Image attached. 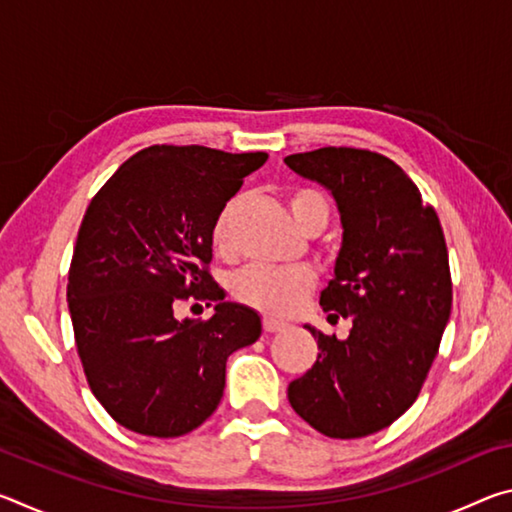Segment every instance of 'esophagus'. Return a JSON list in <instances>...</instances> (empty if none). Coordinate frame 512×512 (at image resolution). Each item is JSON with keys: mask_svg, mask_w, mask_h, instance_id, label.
I'll list each match as a JSON object with an SVG mask.
<instances>
[{"mask_svg": "<svg viewBox=\"0 0 512 512\" xmlns=\"http://www.w3.org/2000/svg\"><path fill=\"white\" fill-rule=\"evenodd\" d=\"M284 327H287V323H282V320H275V318H264V329H266V332L275 334V332H282Z\"/></svg>", "mask_w": 512, "mask_h": 512, "instance_id": "34e87169", "label": "esophagus"}]
</instances>
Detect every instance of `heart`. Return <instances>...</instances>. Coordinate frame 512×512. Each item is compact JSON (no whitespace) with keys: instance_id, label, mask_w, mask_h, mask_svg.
I'll list each match as a JSON object with an SVG mask.
<instances>
[{"instance_id":"b5f03b06","label":"heart","mask_w":512,"mask_h":512,"mask_svg":"<svg viewBox=\"0 0 512 512\" xmlns=\"http://www.w3.org/2000/svg\"><path fill=\"white\" fill-rule=\"evenodd\" d=\"M241 205V198H232L219 212L212 228L214 248L230 250L232 244V219ZM289 210L293 221L302 232L311 228L323 230L329 219L327 198L318 189L300 187L289 194ZM316 275L307 266H248L230 280V293L244 305L264 311L271 316H289L296 311L307 293L314 289Z\"/></svg>"}]
</instances>
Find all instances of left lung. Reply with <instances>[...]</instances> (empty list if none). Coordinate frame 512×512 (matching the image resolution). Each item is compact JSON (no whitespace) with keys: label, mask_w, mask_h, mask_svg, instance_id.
Segmentation results:
<instances>
[{"label":"left lung","mask_w":512,"mask_h":512,"mask_svg":"<svg viewBox=\"0 0 512 512\" xmlns=\"http://www.w3.org/2000/svg\"><path fill=\"white\" fill-rule=\"evenodd\" d=\"M323 185L341 214L334 277L320 293L329 318H350L348 339L318 332V359L289 384L302 420L329 438L386 429L415 402L452 314L443 228L402 167L384 155L325 146L284 158Z\"/></svg>","instance_id":"8db88e82"}]
</instances>
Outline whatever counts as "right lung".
<instances>
[{
  "label": "right lung",
  "instance_id": "add662e5",
  "mask_svg": "<svg viewBox=\"0 0 512 512\" xmlns=\"http://www.w3.org/2000/svg\"><path fill=\"white\" fill-rule=\"evenodd\" d=\"M268 155L155 144L92 198L69 266L67 302L92 393L121 427L176 438L216 411L225 361L262 318L225 300L207 271L212 228ZM215 302L210 321L175 318L180 299Z\"/></svg>",
  "mask_w": 512,
  "mask_h": 512
}]
</instances>
